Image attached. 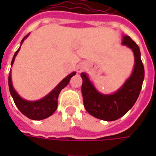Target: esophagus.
<instances>
[{
    "label": "esophagus",
    "instance_id": "obj_1",
    "mask_svg": "<svg viewBox=\"0 0 156 156\" xmlns=\"http://www.w3.org/2000/svg\"><path fill=\"white\" fill-rule=\"evenodd\" d=\"M84 69H85V65H84V64H80V65L77 67L76 70H77L78 73H81Z\"/></svg>",
    "mask_w": 156,
    "mask_h": 156
}]
</instances>
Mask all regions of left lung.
I'll return each mask as SVG.
<instances>
[{
	"mask_svg": "<svg viewBox=\"0 0 156 156\" xmlns=\"http://www.w3.org/2000/svg\"><path fill=\"white\" fill-rule=\"evenodd\" d=\"M122 43L134 52L135 66L129 79L115 93L112 94L99 93L87 74H81L82 78L81 93L86 110L94 117L107 122L121 118L134 106L140 94L144 80V67L138 45L128 35L123 36Z\"/></svg>",
	"mask_w": 156,
	"mask_h": 156,
	"instance_id": "left-lung-1",
	"label": "left lung"
}]
</instances>
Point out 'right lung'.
<instances>
[{"label": "right lung", "instance_id": "add662e5", "mask_svg": "<svg viewBox=\"0 0 156 156\" xmlns=\"http://www.w3.org/2000/svg\"><path fill=\"white\" fill-rule=\"evenodd\" d=\"M28 36L27 34L21 42V46L22 42L24 41V40ZM21 47L19 48V49L15 53V55L13 57V60L11 62V66L13 65V63L15 62V56L17 55L18 52L20 50ZM76 73L73 72L70 75H69L66 78H64L62 81H61L56 87H55L48 94H47L45 97H43L42 99L39 101H30L21 98V96L16 93L15 88L13 87L12 84V79H11V75L9 74V87L10 94L14 99L16 107L18 108V109L21 111V113L26 115L27 118L31 119V120H43L48 117L52 115L55 111L57 109V105H58V96L59 94L62 91V89L64 88L68 85V83L70 81L71 77L74 76Z\"/></svg>", "mask_w": 156, "mask_h": 156}]
</instances>
